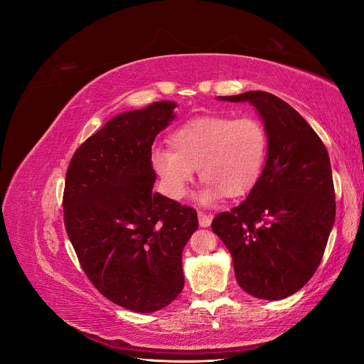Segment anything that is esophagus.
<instances>
[{
  "instance_id": "34e87169",
  "label": "esophagus",
  "mask_w": 364,
  "mask_h": 364,
  "mask_svg": "<svg viewBox=\"0 0 364 364\" xmlns=\"http://www.w3.org/2000/svg\"><path fill=\"white\" fill-rule=\"evenodd\" d=\"M211 220H213L211 214H205V213L199 211V223L202 228H208L209 225H211Z\"/></svg>"
}]
</instances>
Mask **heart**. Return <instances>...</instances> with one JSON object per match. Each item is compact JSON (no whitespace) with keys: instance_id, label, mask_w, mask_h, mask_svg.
I'll list each match as a JSON object with an SVG mask.
<instances>
[{"instance_id":"1","label":"heart","mask_w":364,"mask_h":364,"mask_svg":"<svg viewBox=\"0 0 364 364\" xmlns=\"http://www.w3.org/2000/svg\"><path fill=\"white\" fill-rule=\"evenodd\" d=\"M171 147L153 150L151 165L171 199L186 194L199 167L206 182L200 200L214 202L223 194H247L259 181L269 151V134L257 117L208 115L188 121L170 136Z\"/></svg>"}]
</instances>
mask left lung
<instances>
[{
	"label": "left lung",
	"mask_w": 364,
	"mask_h": 364,
	"mask_svg": "<svg viewBox=\"0 0 364 364\" xmlns=\"http://www.w3.org/2000/svg\"><path fill=\"white\" fill-rule=\"evenodd\" d=\"M218 98L258 109L269 151L247 199L218 213L211 228L232 255L241 289L259 299H284L322 261L336 218L331 162L311 126L279 97L249 91Z\"/></svg>",
	"instance_id": "1"
}]
</instances>
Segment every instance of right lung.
<instances>
[{"instance_id": "obj_1", "label": "right lung", "mask_w": 364, "mask_h": 364, "mask_svg": "<svg viewBox=\"0 0 364 364\" xmlns=\"http://www.w3.org/2000/svg\"><path fill=\"white\" fill-rule=\"evenodd\" d=\"M156 102L114 117L75 150L63 190L67 234L86 277L109 301L153 313L183 289L182 250L196 209L153 191L151 144L176 117Z\"/></svg>"}]
</instances>
